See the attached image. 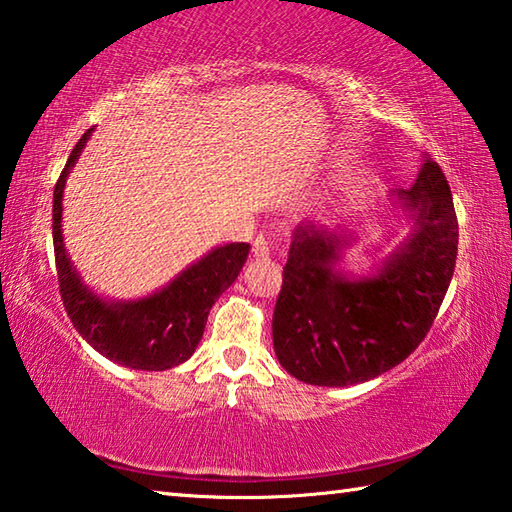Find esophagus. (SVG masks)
I'll list each match as a JSON object with an SVG mask.
<instances>
[{"instance_id":"esophagus-1","label":"esophagus","mask_w":512,"mask_h":512,"mask_svg":"<svg viewBox=\"0 0 512 512\" xmlns=\"http://www.w3.org/2000/svg\"><path fill=\"white\" fill-rule=\"evenodd\" d=\"M269 252H272V245H269V240L263 234H258L254 238V243H252V254L256 258H267Z\"/></svg>"}]
</instances>
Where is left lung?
Wrapping results in <instances>:
<instances>
[{
	"mask_svg": "<svg viewBox=\"0 0 512 512\" xmlns=\"http://www.w3.org/2000/svg\"><path fill=\"white\" fill-rule=\"evenodd\" d=\"M397 196L412 211L414 234L379 276L347 281L334 272L339 240L312 225L294 231L272 334L278 361L298 381L339 388L374 379L430 332L455 272V205L430 158Z\"/></svg>",
	"mask_w": 512,
	"mask_h": 512,
	"instance_id": "left-lung-1",
	"label": "left lung"
}]
</instances>
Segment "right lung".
I'll return each instance as SVG.
<instances>
[{
	"label": "right lung",
	"mask_w": 512,
	"mask_h": 512,
	"mask_svg": "<svg viewBox=\"0 0 512 512\" xmlns=\"http://www.w3.org/2000/svg\"><path fill=\"white\" fill-rule=\"evenodd\" d=\"M89 129L75 144L53 191V247L64 310L86 343L106 359L133 370L160 372L185 363L198 347L207 316L218 296L236 281L249 245L218 247L158 294L131 303H106L86 289L66 258L62 236L64 182L80 156Z\"/></svg>",
	"instance_id": "right-lung-1"
}]
</instances>
